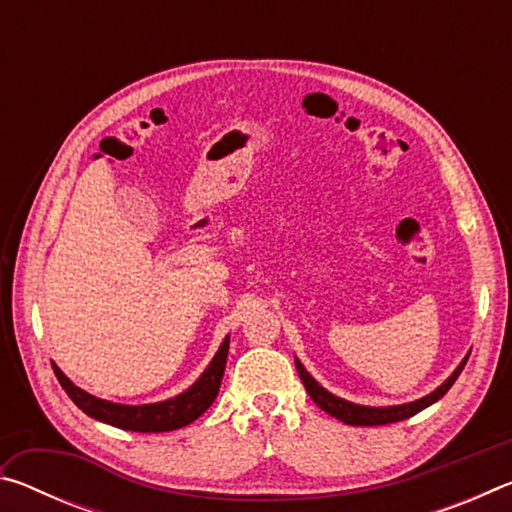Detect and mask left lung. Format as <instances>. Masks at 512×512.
Here are the masks:
<instances>
[{"label":"left lung","mask_w":512,"mask_h":512,"mask_svg":"<svg viewBox=\"0 0 512 512\" xmlns=\"http://www.w3.org/2000/svg\"><path fill=\"white\" fill-rule=\"evenodd\" d=\"M467 357H470V354H467ZM467 357L463 359L461 366L452 372V377H449L443 386H438L436 391L429 393L427 397L409 402V404H400V406H381V409H375V406H361V404L345 402V400H341V397L327 393L325 388L320 386L305 368H302V363L298 359H296V368H298L302 384H305L307 393L311 395V400H314L325 413H329L332 418L341 420L345 424H352V427H377V424H391V422H400V420L411 418V415L420 413L422 409H427V406H431L433 402H438L440 397H443L449 388L454 386V381L458 379L461 370L465 368Z\"/></svg>","instance_id":"obj_1"}]
</instances>
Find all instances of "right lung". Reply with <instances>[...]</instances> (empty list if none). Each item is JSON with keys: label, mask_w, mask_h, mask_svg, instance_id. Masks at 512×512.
I'll list each match as a JSON object with an SVG mask.
<instances>
[{"label": "right lung", "mask_w": 512, "mask_h": 512, "mask_svg": "<svg viewBox=\"0 0 512 512\" xmlns=\"http://www.w3.org/2000/svg\"><path fill=\"white\" fill-rule=\"evenodd\" d=\"M228 348H230V341L225 339L221 343L219 352L214 354L212 363L201 375V379H198L192 388H187L185 393H180L178 397H171L167 402L142 404V406H128V404L99 400V397L81 391L79 386H74L72 381L63 375V370H60L56 363H51V366H54L56 377L60 381V386L65 388V393L69 395V400L79 406L83 413H88L90 418L112 424V427L126 429V431L160 433V431H173V429L185 427V424L201 418V415L210 409V404L216 400V395H219L225 361H228Z\"/></svg>", "instance_id": "add662e5"}]
</instances>
